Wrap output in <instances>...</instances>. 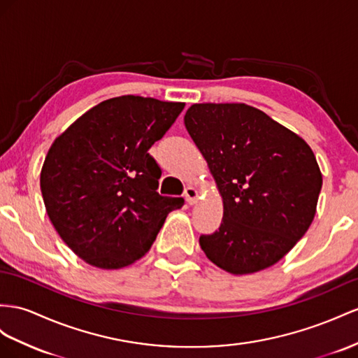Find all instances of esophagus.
<instances>
[{
  "instance_id": "34e87169",
  "label": "esophagus",
  "mask_w": 358,
  "mask_h": 358,
  "mask_svg": "<svg viewBox=\"0 0 358 358\" xmlns=\"http://www.w3.org/2000/svg\"><path fill=\"white\" fill-rule=\"evenodd\" d=\"M185 196H186V201L189 206H194L198 203V198H199V190L194 186H189L186 187L185 190Z\"/></svg>"
}]
</instances>
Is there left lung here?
<instances>
[{
    "mask_svg": "<svg viewBox=\"0 0 358 358\" xmlns=\"http://www.w3.org/2000/svg\"><path fill=\"white\" fill-rule=\"evenodd\" d=\"M185 125L224 204L219 230L199 237L207 259L233 275L280 262L316 215L322 173L308 143L243 103L194 104Z\"/></svg>",
    "mask_w": 358,
    "mask_h": 358,
    "instance_id": "obj_1",
    "label": "left lung"
}]
</instances>
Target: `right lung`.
I'll use <instances>...</instances> for the list:
<instances>
[{
    "label": "right lung",
    "instance_id": "1",
    "mask_svg": "<svg viewBox=\"0 0 358 358\" xmlns=\"http://www.w3.org/2000/svg\"><path fill=\"white\" fill-rule=\"evenodd\" d=\"M185 103L124 95L92 107L52 142L41 192L52 227L90 266L121 269L150 251L182 198L159 195L148 150Z\"/></svg>",
    "mask_w": 358,
    "mask_h": 358
}]
</instances>
